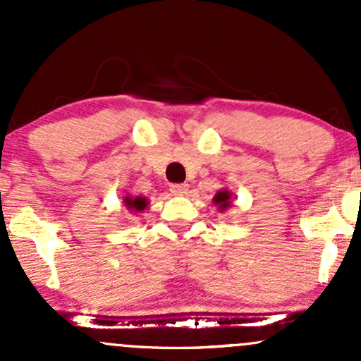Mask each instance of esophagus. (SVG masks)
<instances>
[{"label":"esophagus","instance_id":"34e87169","mask_svg":"<svg viewBox=\"0 0 361 361\" xmlns=\"http://www.w3.org/2000/svg\"><path fill=\"white\" fill-rule=\"evenodd\" d=\"M188 190V185L186 183H176V185H169V192L173 195H183Z\"/></svg>","mask_w":361,"mask_h":361}]
</instances>
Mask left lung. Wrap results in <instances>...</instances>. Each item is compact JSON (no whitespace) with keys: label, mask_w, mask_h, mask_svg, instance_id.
Listing matches in <instances>:
<instances>
[{"label":"left lung","mask_w":361,"mask_h":361,"mask_svg":"<svg viewBox=\"0 0 361 361\" xmlns=\"http://www.w3.org/2000/svg\"><path fill=\"white\" fill-rule=\"evenodd\" d=\"M215 204H221L222 207H227V200H229V192H226V190H222V192H219L215 195Z\"/></svg>","instance_id":"left-lung-1"}]
</instances>
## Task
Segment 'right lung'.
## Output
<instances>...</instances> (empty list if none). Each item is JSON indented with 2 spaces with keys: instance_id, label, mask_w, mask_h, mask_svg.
Segmentation results:
<instances>
[{
  "instance_id": "1",
  "label": "right lung",
  "mask_w": 361,
  "mask_h": 361,
  "mask_svg": "<svg viewBox=\"0 0 361 361\" xmlns=\"http://www.w3.org/2000/svg\"><path fill=\"white\" fill-rule=\"evenodd\" d=\"M126 204H127L128 207H130V209H134L135 212H140V210L146 209L147 202H146V198L135 197L134 200H132V198H126Z\"/></svg>"
}]
</instances>
